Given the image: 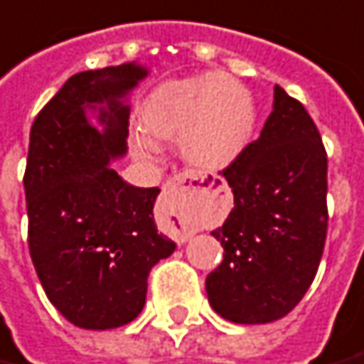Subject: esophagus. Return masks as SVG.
Wrapping results in <instances>:
<instances>
[{
  "label": "esophagus",
  "mask_w": 364,
  "mask_h": 364,
  "mask_svg": "<svg viewBox=\"0 0 364 364\" xmlns=\"http://www.w3.org/2000/svg\"><path fill=\"white\" fill-rule=\"evenodd\" d=\"M199 187L197 185V179L195 177H189V175H177L173 179L164 185V191H161V207L167 210L169 217H173L177 220V238L185 242L191 236V230H187V226L183 225V197L189 193V191H195Z\"/></svg>",
  "instance_id": "34e87169"
}]
</instances>
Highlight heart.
I'll use <instances>...</instances> for the list:
<instances>
[{
    "label": "heart",
    "instance_id": "1",
    "mask_svg": "<svg viewBox=\"0 0 364 364\" xmlns=\"http://www.w3.org/2000/svg\"><path fill=\"white\" fill-rule=\"evenodd\" d=\"M144 128L136 146L156 151L151 138L181 139L183 156L205 171H218L240 157L252 138L256 110L250 92L226 75L171 82L149 96L144 106Z\"/></svg>",
    "mask_w": 364,
    "mask_h": 364
}]
</instances>
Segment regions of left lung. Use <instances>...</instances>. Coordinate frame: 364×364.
<instances>
[{"instance_id": "left-lung-1", "label": "left lung", "mask_w": 364, "mask_h": 364, "mask_svg": "<svg viewBox=\"0 0 364 364\" xmlns=\"http://www.w3.org/2000/svg\"><path fill=\"white\" fill-rule=\"evenodd\" d=\"M235 208L213 230L225 258L207 276L210 307L232 323H270L311 286L327 236V154L304 104L274 88V110L223 169Z\"/></svg>"}]
</instances>
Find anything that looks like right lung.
Wrapping results in <instances>:
<instances>
[{
	"mask_svg": "<svg viewBox=\"0 0 364 364\" xmlns=\"http://www.w3.org/2000/svg\"><path fill=\"white\" fill-rule=\"evenodd\" d=\"M146 76L136 63L78 73L31 126L23 177L29 252L50 304L82 329L134 321L149 270L175 250L154 220L159 189L134 187L110 167L128 149L124 98ZM86 109L99 112L102 132Z\"/></svg>",
	"mask_w": 364,
	"mask_h": 364,
	"instance_id": "add662e5",
	"label": "right lung"
}]
</instances>
